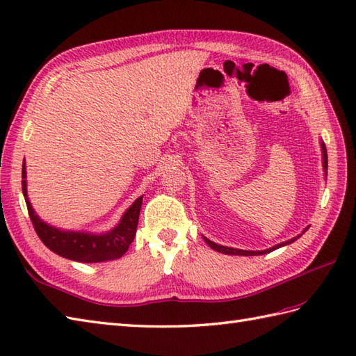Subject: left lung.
<instances>
[{"mask_svg":"<svg viewBox=\"0 0 356 356\" xmlns=\"http://www.w3.org/2000/svg\"><path fill=\"white\" fill-rule=\"evenodd\" d=\"M321 153H323V168H324V176L327 177V151H326V145H324V142H321ZM307 229H309V228H306L303 232L300 234V236L293 237V238H291V240H286V241H283V243H278V245L272 246V248H269V249H264V251H243V249H234V248H228V246L217 245V243H214V241L208 240L207 237H203V240L207 241L209 248H213L214 251H217V252H222V254H228V255H263V254H269V252H272V251H274V249H278V248L286 246V245H291L292 241H295V240H297V238H300L301 236H303V234H305Z\"/></svg>","mask_w":356,"mask_h":356,"instance_id":"8db88e82","label":"left lung"}]
</instances>
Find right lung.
<instances>
[{
	"label": "right lung",
	"mask_w": 356,
	"mask_h": 356,
	"mask_svg": "<svg viewBox=\"0 0 356 356\" xmlns=\"http://www.w3.org/2000/svg\"><path fill=\"white\" fill-rule=\"evenodd\" d=\"M22 194H24L26 205L29 209L30 220L33 223V228L41 238L42 243L50 251L64 257L73 261L81 263H99L120 259L127 251L128 246L136 236L138 228L139 213L142 207V197L136 199L133 205L128 208L120 222L104 234H90V232H74V231H63L55 226H50L42 222L36 216L30 200L27 197V182H26V163H22Z\"/></svg>",
	"instance_id": "add662e5"
}]
</instances>
